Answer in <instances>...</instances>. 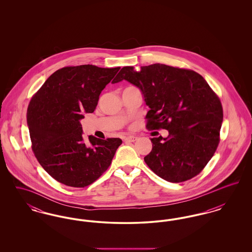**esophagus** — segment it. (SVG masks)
I'll list each match as a JSON object with an SVG mask.
<instances>
[{
  "mask_svg": "<svg viewBox=\"0 0 252 252\" xmlns=\"http://www.w3.org/2000/svg\"><path fill=\"white\" fill-rule=\"evenodd\" d=\"M137 139H138V137H136V136H127V137H126L125 138V141L126 142H135V141H137Z\"/></svg>",
  "mask_w": 252,
  "mask_h": 252,
  "instance_id": "esophagus-1",
  "label": "esophagus"
}]
</instances>
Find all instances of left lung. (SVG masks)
Returning a JSON list of instances; mask_svg holds the SVG:
<instances>
[{"instance_id":"left-lung-1","label":"left lung","mask_w":252,"mask_h":252,"mask_svg":"<svg viewBox=\"0 0 252 252\" xmlns=\"http://www.w3.org/2000/svg\"><path fill=\"white\" fill-rule=\"evenodd\" d=\"M126 80L140 89L145 104L147 128H163L166 138L151 139L144 161L156 175L182 182L199 174L219 144L223 108L203 77L191 70L152 64L140 70L126 66L112 83Z\"/></svg>"}]
</instances>
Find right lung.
Returning <instances> with one entry per match:
<instances>
[{
    "label": "right lung",
    "instance_id": "obj_1",
    "mask_svg": "<svg viewBox=\"0 0 252 252\" xmlns=\"http://www.w3.org/2000/svg\"><path fill=\"white\" fill-rule=\"evenodd\" d=\"M120 70L94 65L58 70L32 97L27 126L36 159L49 175L71 187L94 182L111 163L119 138L86 142L80 121L93 113L99 95Z\"/></svg>",
    "mask_w": 252,
    "mask_h": 252
}]
</instances>
